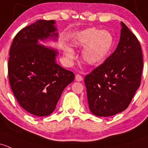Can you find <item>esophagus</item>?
Wrapping results in <instances>:
<instances>
[{
	"label": "esophagus",
	"mask_w": 148,
	"mask_h": 148,
	"mask_svg": "<svg viewBox=\"0 0 148 148\" xmlns=\"http://www.w3.org/2000/svg\"><path fill=\"white\" fill-rule=\"evenodd\" d=\"M75 79L77 82H81V81L83 80V77H82L80 74H77V75L75 76Z\"/></svg>",
	"instance_id": "esophagus-1"
}]
</instances>
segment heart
Listing matches in <instances>:
<instances>
[{
	"mask_svg": "<svg viewBox=\"0 0 148 148\" xmlns=\"http://www.w3.org/2000/svg\"><path fill=\"white\" fill-rule=\"evenodd\" d=\"M114 44L111 32L96 28H88L79 32L72 40V46L83 48L82 59L89 65L100 64L106 58ZM66 59L72 61L75 57L74 51L69 47L64 49Z\"/></svg>",
	"mask_w": 148,
	"mask_h": 148,
	"instance_id": "1",
	"label": "heart"
}]
</instances>
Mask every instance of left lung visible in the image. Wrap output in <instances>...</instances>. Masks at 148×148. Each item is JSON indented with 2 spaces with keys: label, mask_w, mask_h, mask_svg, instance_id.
Here are the masks:
<instances>
[{
  "label": "left lung",
  "mask_w": 148,
  "mask_h": 148,
  "mask_svg": "<svg viewBox=\"0 0 148 148\" xmlns=\"http://www.w3.org/2000/svg\"><path fill=\"white\" fill-rule=\"evenodd\" d=\"M117 48L84 78L93 114L109 117L128 107L140 85L143 60L140 44L123 22Z\"/></svg>",
  "instance_id": "8db88e82"
}]
</instances>
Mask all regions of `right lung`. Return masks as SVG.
Returning <instances> with one entry per match:
<instances>
[{
    "label": "right lung",
    "instance_id": "right-lung-1",
    "mask_svg": "<svg viewBox=\"0 0 148 148\" xmlns=\"http://www.w3.org/2000/svg\"><path fill=\"white\" fill-rule=\"evenodd\" d=\"M54 21L39 20L14 37L8 60V79L21 106L36 116L54 111L62 91L74 81L72 71L56 63L58 52L38 45V40L57 37Z\"/></svg>",
    "mask_w": 148,
    "mask_h": 148
}]
</instances>
